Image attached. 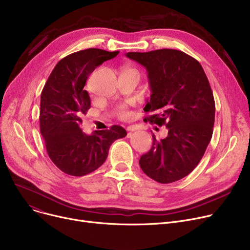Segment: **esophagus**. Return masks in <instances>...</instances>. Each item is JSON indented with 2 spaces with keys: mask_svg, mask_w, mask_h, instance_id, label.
Instances as JSON below:
<instances>
[{
  "mask_svg": "<svg viewBox=\"0 0 250 250\" xmlns=\"http://www.w3.org/2000/svg\"><path fill=\"white\" fill-rule=\"evenodd\" d=\"M126 129L128 130V132H135V130L139 129V126H138V125H128V126L126 127Z\"/></svg>",
  "mask_w": 250,
  "mask_h": 250,
  "instance_id": "34e87169",
  "label": "esophagus"
}]
</instances>
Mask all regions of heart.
I'll use <instances>...</instances> for the list:
<instances>
[{
    "label": "heart",
    "mask_w": 250,
    "mask_h": 250,
    "mask_svg": "<svg viewBox=\"0 0 250 250\" xmlns=\"http://www.w3.org/2000/svg\"><path fill=\"white\" fill-rule=\"evenodd\" d=\"M118 114L122 117H125L127 115V111L125 107H120V109H118Z\"/></svg>",
    "instance_id": "b5f03b06"
}]
</instances>
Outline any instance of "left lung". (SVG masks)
<instances>
[{
	"mask_svg": "<svg viewBox=\"0 0 250 250\" xmlns=\"http://www.w3.org/2000/svg\"><path fill=\"white\" fill-rule=\"evenodd\" d=\"M148 72L150 100L144 118L167 127V137L153 134L151 150L142 155L140 166L159 183H171L188 175L203 158L213 135L215 100L208 78L195 59L176 49L127 52Z\"/></svg>",
	"mask_w": 250,
	"mask_h": 250,
	"instance_id": "8db88e82",
	"label": "left lung"
}]
</instances>
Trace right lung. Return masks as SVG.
<instances>
[{
  "instance_id": "obj_1",
  "label": "right lung",
  "mask_w": 250,
  "mask_h": 250,
  "mask_svg": "<svg viewBox=\"0 0 250 250\" xmlns=\"http://www.w3.org/2000/svg\"><path fill=\"white\" fill-rule=\"evenodd\" d=\"M120 51L88 48L61 60L49 75L41 96L39 125L47 154L62 172L83 176L106 160L111 144L126 136L121 125L82 132V115L91 107L84 86L98 65L115 58Z\"/></svg>"
}]
</instances>
